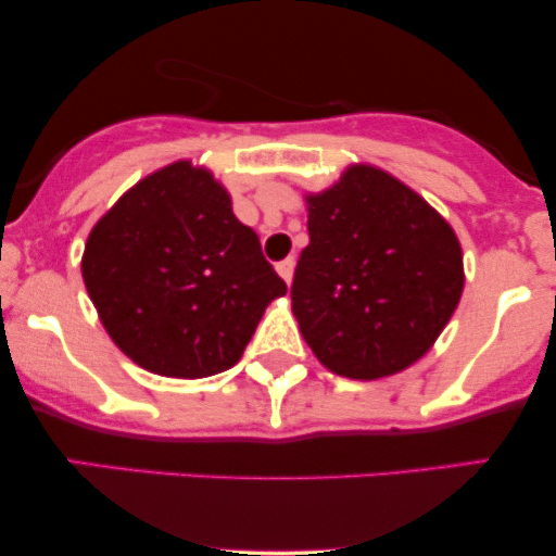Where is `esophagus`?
Instances as JSON below:
<instances>
[{"mask_svg":"<svg viewBox=\"0 0 556 556\" xmlns=\"http://www.w3.org/2000/svg\"><path fill=\"white\" fill-rule=\"evenodd\" d=\"M277 271H279V277L285 279L287 285L292 282V274H295V258H285V261H279L277 264Z\"/></svg>","mask_w":556,"mask_h":556,"instance_id":"esophagus-1","label":"esophagus"}]
</instances>
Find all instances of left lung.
Masks as SVG:
<instances>
[{
	"mask_svg": "<svg viewBox=\"0 0 556 556\" xmlns=\"http://www.w3.org/2000/svg\"><path fill=\"white\" fill-rule=\"evenodd\" d=\"M308 238L292 279V314L331 374L374 381L424 358L460 303L455 229L389 172L350 164L305 195Z\"/></svg>",
	"mask_w": 556,
	"mask_h": 556,
	"instance_id": "obj_1",
	"label": "left lung"
}]
</instances>
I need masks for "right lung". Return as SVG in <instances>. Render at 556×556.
<instances>
[{"label": "right lung", "mask_w": 556, "mask_h": 556, "mask_svg": "<svg viewBox=\"0 0 556 556\" xmlns=\"http://www.w3.org/2000/svg\"><path fill=\"white\" fill-rule=\"evenodd\" d=\"M80 271L112 342L172 379L232 368L287 292L225 185L188 159L151 172L96 222Z\"/></svg>", "instance_id": "right-lung-1"}]
</instances>
